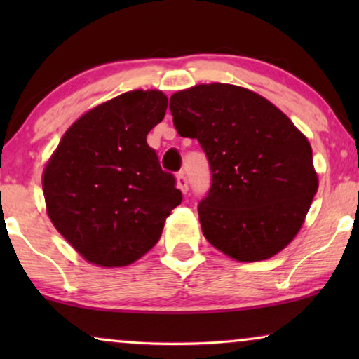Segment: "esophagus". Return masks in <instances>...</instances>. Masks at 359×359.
Instances as JSON below:
<instances>
[{
  "label": "esophagus",
  "instance_id": "esophagus-1",
  "mask_svg": "<svg viewBox=\"0 0 359 359\" xmlns=\"http://www.w3.org/2000/svg\"><path fill=\"white\" fill-rule=\"evenodd\" d=\"M176 184H178V188L181 189V193L186 194L189 189V184H188V178H186L184 171H180L178 176H176Z\"/></svg>",
  "mask_w": 359,
  "mask_h": 359
}]
</instances>
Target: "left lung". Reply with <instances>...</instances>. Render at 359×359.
Here are the masks:
<instances>
[{"label": "left lung", "mask_w": 359, "mask_h": 359, "mask_svg": "<svg viewBox=\"0 0 359 359\" xmlns=\"http://www.w3.org/2000/svg\"><path fill=\"white\" fill-rule=\"evenodd\" d=\"M170 111L209 160L212 183L198 208L208 242L247 263L281 252L318 188L306 135L263 96L224 83L175 93Z\"/></svg>", "instance_id": "8db88e82"}]
</instances>
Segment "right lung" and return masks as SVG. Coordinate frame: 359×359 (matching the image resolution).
<instances>
[{"label": "right lung", "instance_id": "obj_1", "mask_svg": "<svg viewBox=\"0 0 359 359\" xmlns=\"http://www.w3.org/2000/svg\"><path fill=\"white\" fill-rule=\"evenodd\" d=\"M166 104L156 90L102 102L65 132L43 170L48 217L90 263L127 266L144 257L181 204L175 176L147 144Z\"/></svg>", "mask_w": 359, "mask_h": 359}]
</instances>
